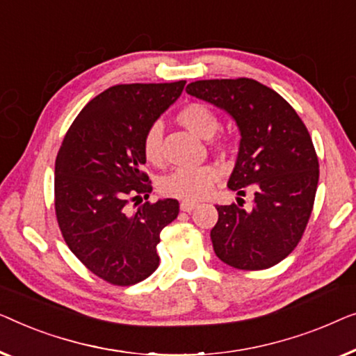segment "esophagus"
<instances>
[{
    "label": "esophagus",
    "mask_w": 356,
    "mask_h": 356,
    "mask_svg": "<svg viewBox=\"0 0 356 356\" xmlns=\"http://www.w3.org/2000/svg\"><path fill=\"white\" fill-rule=\"evenodd\" d=\"M197 207H198V203L197 202H190V200H184V202L180 203V209H182V211H185V213H190L192 209H195Z\"/></svg>",
    "instance_id": "esophagus-1"
}]
</instances>
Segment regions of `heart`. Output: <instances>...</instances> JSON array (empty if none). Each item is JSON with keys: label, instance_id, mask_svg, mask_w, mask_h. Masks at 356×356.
Returning a JSON list of instances; mask_svg holds the SVG:
<instances>
[{"label": "heart", "instance_id": "b5f03b06", "mask_svg": "<svg viewBox=\"0 0 356 356\" xmlns=\"http://www.w3.org/2000/svg\"><path fill=\"white\" fill-rule=\"evenodd\" d=\"M177 122L202 138H211L219 129V118L211 108L203 103H190L179 109ZM222 140L218 148L224 147ZM143 156L148 163L161 164L163 161V127L154 122L148 127L143 137ZM218 179V169L211 164L197 168H179L161 180V192L168 197L197 200L204 197Z\"/></svg>", "mask_w": 356, "mask_h": 356}]
</instances>
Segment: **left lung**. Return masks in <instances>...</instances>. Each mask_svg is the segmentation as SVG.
Instances as JSON below:
<instances>
[{"label": "left lung", "mask_w": 356, "mask_h": 356, "mask_svg": "<svg viewBox=\"0 0 356 356\" xmlns=\"http://www.w3.org/2000/svg\"><path fill=\"white\" fill-rule=\"evenodd\" d=\"M185 92L226 111L240 130L227 187L253 204H216L211 229L216 257L229 266L259 271L287 258L313 211L319 163L308 129L277 92L253 79L197 80Z\"/></svg>", "instance_id": "obj_1"}]
</instances>
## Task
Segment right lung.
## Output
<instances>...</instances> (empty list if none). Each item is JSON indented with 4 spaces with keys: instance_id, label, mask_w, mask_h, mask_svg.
I'll return each instance as SVG.
<instances>
[{
    "instance_id": "add662e5",
    "label": "right lung",
    "mask_w": 356,
    "mask_h": 356,
    "mask_svg": "<svg viewBox=\"0 0 356 356\" xmlns=\"http://www.w3.org/2000/svg\"><path fill=\"white\" fill-rule=\"evenodd\" d=\"M184 87L185 80L109 87L79 113L58 152L59 229L85 268L113 285H134L156 271L159 234L179 214L174 198L145 202L134 213L127 204L152 193L142 171L145 132Z\"/></svg>"
}]
</instances>
